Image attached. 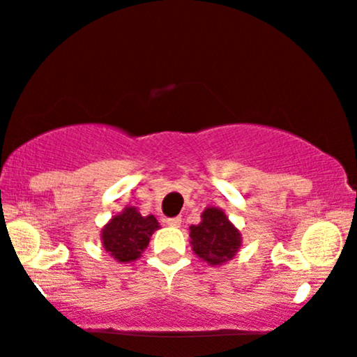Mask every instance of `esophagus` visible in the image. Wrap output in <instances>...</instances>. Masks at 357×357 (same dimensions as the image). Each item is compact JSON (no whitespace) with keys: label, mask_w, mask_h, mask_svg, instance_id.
Wrapping results in <instances>:
<instances>
[{"label":"esophagus","mask_w":357,"mask_h":357,"mask_svg":"<svg viewBox=\"0 0 357 357\" xmlns=\"http://www.w3.org/2000/svg\"><path fill=\"white\" fill-rule=\"evenodd\" d=\"M166 222H167V225H169V226H173V227H178L179 225H181V218H179V216H174V218H167Z\"/></svg>","instance_id":"1"}]
</instances>
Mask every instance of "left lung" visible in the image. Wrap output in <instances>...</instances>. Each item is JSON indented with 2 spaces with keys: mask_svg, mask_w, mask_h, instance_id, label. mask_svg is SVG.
Instances as JSON below:
<instances>
[{
  "mask_svg": "<svg viewBox=\"0 0 357 357\" xmlns=\"http://www.w3.org/2000/svg\"><path fill=\"white\" fill-rule=\"evenodd\" d=\"M201 218L199 225L190 227L192 251L209 264H222L233 259L241 246L239 231L218 208H208Z\"/></svg>",
  "mask_w": 357,
  "mask_h": 357,
  "instance_id": "left-lung-1",
  "label": "left lung"
}]
</instances>
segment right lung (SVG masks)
Listing matches in <instances>:
<instances>
[{
  "label": "right lung",
  "mask_w": 357,
  "mask_h": 357,
  "mask_svg": "<svg viewBox=\"0 0 357 357\" xmlns=\"http://www.w3.org/2000/svg\"><path fill=\"white\" fill-rule=\"evenodd\" d=\"M158 227L154 216H141L136 208H126L101 231L102 246L119 263H130L141 256Z\"/></svg>",
  "instance_id": "add662e5"
}]
</instances>
